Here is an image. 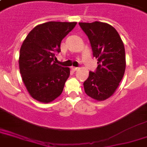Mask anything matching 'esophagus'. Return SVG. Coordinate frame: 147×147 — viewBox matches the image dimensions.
Here are the masks:
<instances>
[{"instance_id": "obj_1", "label": "esophagus", "mask_w": 147, "mask_h": 147, "mask_svg": "<svg viewBox=\"0 0 147 147\" xmlns=\"http://www.w3.org/2000/svg\"><path fill=\"white\" fill-rule=\"evenodd\" d=\"M71 70H72V71H77V70H78V67H71Z\"/></svg>"}]
</instances>
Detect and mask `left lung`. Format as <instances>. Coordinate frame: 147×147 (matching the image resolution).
Here are the masks:
<instances>
[{
  "label": "left lung",
  "mask_w": 147,
  "mask_h": 147,
  "mask_svg": "<svg viewBox=\"0 0 147 147\" xmlns=\"http://www.w3.org/2000/svg\"><path fill=\"white\" fill-rule=\"evenodd\" d=\"M89 40L98 67L90 71L84 82L85 93L97 100H104L114 94L124 75L125 49L117 31L102 22L79 23Z\"/></svg>",
  "instance_id": "left-lung-1"
}]
</instances>
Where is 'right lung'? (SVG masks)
<instances>
[{
    "label": "right lung",
    "mask_w": 147,
    "mask_h": 147,
    "mask_svg": "<svg viewBox=\"0 0 147 147\" xmlns=\"http://www.w3.org/2000/svg\"><path fill=\"white\" fill-rule=\"evenodd\" d=\"M76 22L50 21L35 26L29 33L20 51L22 79L31 96L40 102L53 101L62 94L70 75L68 67L55 63L62 39Z\"/></svg>",
    "instance_id": "add662e5"
}]
</instances>
